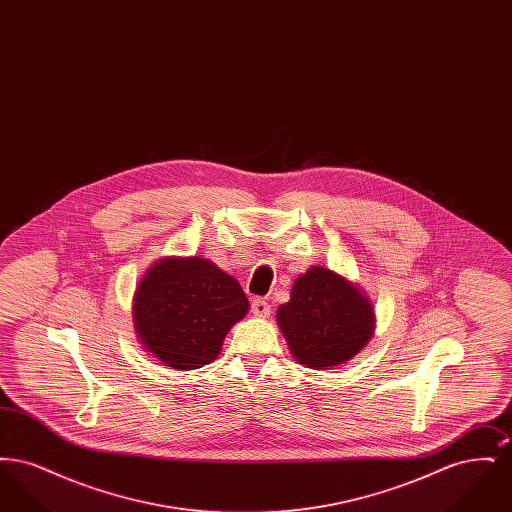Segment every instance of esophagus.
Masks as SVG:
<instances>
[{
  "label": "esophagus",
  "mask_w": 512,
  "mask_h": 512,
  "mask_svg": "<svg viewBox=\"0 0 512 512\" xmlns=\"http://www.w3.org/2000/svg\"><path fill=\"white\" fill-rule=\"evenodd\" d=\"M251 313H253L255 317L267 318L268 315H270V305H268L265 299L257 297V299L251 301Z\"/></svg>",
  "instance_id": "obj_1"
}]
</instances>
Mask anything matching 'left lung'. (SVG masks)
Listing matches in <instances>:
<instances>
[{"label": "left lung", "mask_w": 512, "mask_h": 512, "mask_svg": "<svg viewBox=\"0 0 512 512\" xmlns=\"http://www.w3.org/2000/svg\"><path fill=\"white\" fill-rule=\"evenodd\" d=\"M276 322L293 359L324 370L345 365L365 347L374 336L376 315L359 284L317 265L295 278Z\"/></svg>", "instance_id": "obj_1"}]
</instances>
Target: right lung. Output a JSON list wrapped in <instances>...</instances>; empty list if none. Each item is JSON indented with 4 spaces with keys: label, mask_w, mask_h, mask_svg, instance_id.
<instances>
[{
    "label": "right lung",
    "mask_w": 512,
    "mask_h": 512,
    "mask_svg": "<svg viewBox=\"0 0 512 512\" xmlns=\"http://www.w3.org/2000/svg\"><path fill=\"white\" fill-rule=\"evenodd\" d=\"M249 311L240 282L203 257H163L132 299L136 336L151 357L195 370L219 357L230 328Z\"/></svg>",
    "instance_id": "obj_1"
}]
</instances>
